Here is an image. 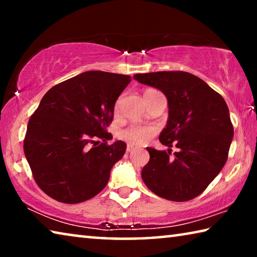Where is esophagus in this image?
I'll list each match as a JSON object with an SVG mask.
<instances>
[{"instance_id":"obj_1","label":"esophagus","mask_w":257,"mask_h":257,"mask_svg":"<svg viewBox=\"0 0 257 257\" xmlns=\"http://www.w3.org/2000/svg\"><path fill=\"white\" fill-rule=\"evenodd\" d=\"M135 149H136V147H135V146L132 145V144H128V145H127V152H128V153H130V152H133Z\"/></svg>"}]
</instances>
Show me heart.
Returning <instances> with one entry per match:
<instances>
[{
	"instance_id": "1",
	"label": "heart",
	"mask_w": 257,
	"mask_h": 257,
	"mask_svg": "<svg viewBox=\"0 0 257 257\" xmlns=\"http://www.w3.org/2000/svg\"><path fill=\"white\" fill-rule=\"evenodd\" d=\"M150 90H154V89H147L146 92H150ZM118 110H119V101L115 103V106H114V111L118 112ZM156 132H158V130H156V128L153 127V125H142V124L133 123V124L127 125V127L123 129H121L118 133V137L124 142L130 143V144L142 145V144H145V143L149 142L152 137L155 136Z\"/></svg>"
}]
</instances>
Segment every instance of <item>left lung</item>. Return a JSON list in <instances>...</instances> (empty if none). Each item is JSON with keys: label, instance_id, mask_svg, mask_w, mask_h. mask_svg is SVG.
I'll list each match as a JSON object with an SVG mask.
<instances>
[{"label": "left lung", "instance_id": "1", "mask_svg": "<svg viewBox=\"0 0 257 257\" xmlns=\"http://www.w3.org/2000/svg\"><path fill=\"white\" fill-rule=\"evenodd\" d=\"M134 79L160 89L168 99L169 119L160 134L168 151L147 147L142 170L147 188L173 202L201 195L222 170L233 137L227 103L201 78L185 71L136 73ZM178 150L171 155V147Z\"/></svg>", "mask_w": 257, "mask_h": 257}]
</instances>
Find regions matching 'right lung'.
<instances>
[{"mask_svg": "<svg viewBox=\"0 0 257 257\" xmlns=\"http://www.w3.org/2000/svg\"><path fill=\"white\" fill-rule=\"evenodd\" d=\"M130 76L87 71L60 82L30 116L24 152L38 187L55 201L77 204L102 191L127 149L112 135L114 104ZM103 143L99 144V139Z\"/></svg>", "mask_w": 257, "mask_h": 257, "instance_id": "1", "label": "right lung"}]
</instances>
